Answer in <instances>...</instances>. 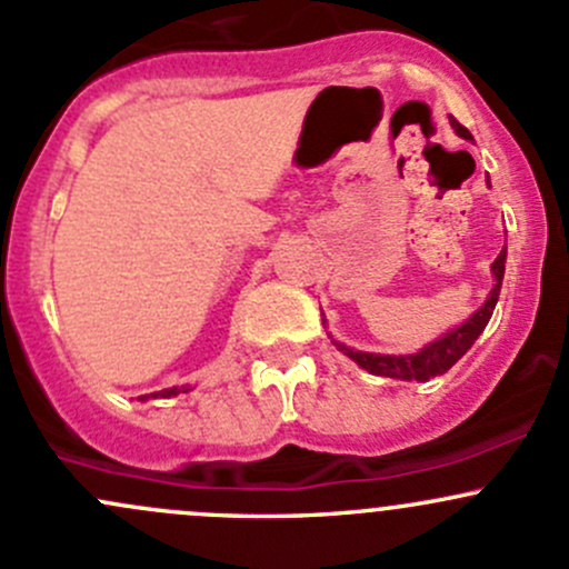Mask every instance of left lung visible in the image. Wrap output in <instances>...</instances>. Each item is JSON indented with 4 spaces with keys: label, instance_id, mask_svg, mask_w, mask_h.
Returning <instances> with one entry per match:
<instances>
[{
    "label": "left lung",
    "instance_id": "8db88e82",
    "mask_svg": "<svg viewBox=\"0 0 569 569\" xmlns=\"http://www.w3.org/2000/svg\"><path fill=\"white\" fill-rule=\"evenodd\" d=\"M452 128L460 133L462 139H471V133H468L466 128L455 120V117H452ZM503 262H507V246H503L501 254L496 257V262L490 266V271H493V277H496V284H493V290H490L488 301H485L482 307H479L477 312L466 320V323L452 328V331H447L441 339H436V342L425 345L419 353L380 356V353H361V350L345 348L342 342H333V345H337V348L342 350L348 359H353L361 370L380 375V378L421 380V383H425V380L436 378V375H443L458 365V359L466 356V350L477 342V337L485 331V326H488V320H490V315H493L496 301H499V292H501Z\"/></svg>",
    "mask_w": 569,
    "mask_h": 569
}]
</instances>
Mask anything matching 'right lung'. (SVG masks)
Returning <instances> with one entry per match:
<instances>
[{"label":"right lung","instance_id":"right-lung-1","mask_svg":"<svg viewBox=\"0 0 569 569\" xmlns=\"http://www.w3.org/2000/svg\"><path fill=\"white\" fill-rule=\"evenodd\" d=\"M183 391H189L186 389V386H172V389H163V391H153V395H144V400H148V397H178V395H183Z\"/></svg>","mask_w":569,"mask_h":569}]
</instances>
